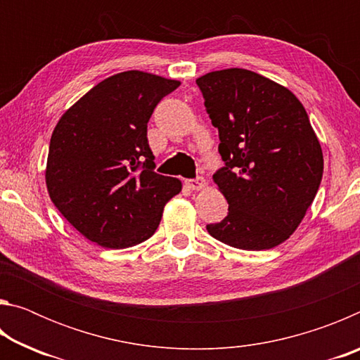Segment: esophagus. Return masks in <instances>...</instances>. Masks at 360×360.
<instances>
[{
    "mask_svg": "<svg viewBox=\"0 0 360 360\" xmlns=\"http://www.w3.org/2000/svg\"><path fill=\"white\" fill-rule=\"evenodd\" d=\"M186 184L191 187L192 191H202L206 184V181H205V178H202V176H198V178H195V179H187Z\"/></svg>",
    "mask_w": 360,
    "mask_h": 360,
    "instance_id": "esophagus-1",
    "label": "esophagus"
}]
</instances>
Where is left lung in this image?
I'll list each match as a JSON object with an SVG mask.
<instances>
[{
	"instance_id": "8db88e82",
	"label": "left lung",
	"mask_w": 360,
	"mask_h": 360,
	"mask_svg": "<svg viewBox=\"0 0 360 360\" xmlns=\"http://www.w3.org/2000/svg\"><path fill=\"white\" fill-rule=\"evenodd\" d=\"M224 167L212 174L229 203L212 238L245 251L281 245L313 203L322 149L297 96L257 72L231 68L197 79Z\"/></svg>"
}]
</instances>
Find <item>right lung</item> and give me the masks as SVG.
Listing matches in <instances>:
<instances>
[{"mask_svg": "<svg viewBox=\"0 0 360 360\" xmlns=\"http://www.w3.org/2000/svg\"><path fill=\"white\" fill-rule=\"evenodd\" d=\"M178 81L125 71L89 90L58 120L46 184L57 210L85 238L111 249L155 233L181 181L154 172L148 122Z\"/></svg>", "mask_w": 360, "mask_h": 360, "instance_id": "add662e5", "label": "right lung"}]
</instances>
